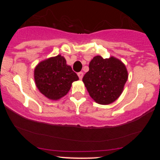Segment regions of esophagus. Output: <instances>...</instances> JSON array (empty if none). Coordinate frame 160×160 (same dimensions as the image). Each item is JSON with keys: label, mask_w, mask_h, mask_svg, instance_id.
<instances>
[{"label": "esophagus", "mask_w": 160, "mask_h": 160, "mask_svg": "<svg viewBox=\"0 0 160 160\" xmlns=\"http://www.w3.org/2000/svg\"><path fill=\"white\" fill-rule=\"evenodd\" d=\"M78 75L79 78H80V80H82V77H83V73H82V72H79L78 74Z\"/></svg>", "instance_id": "1"}]
</instances>
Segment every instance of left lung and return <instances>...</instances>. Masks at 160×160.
Returning a JSON list of instances; mask_svg holds the SVG:
<instances>
[{"label": "left lung", "instance_id": "obj_1", "mask_svg": "<svg viewBox=\"0 0 160 160\" xmlns=\"http://www.w3.org/2000/svg\"><path fill=\"white\" fill-rule=\"evenodd\" d=\"M82 78L88 92L95 102L109 104L117 100L127 81L128 72L122 62L114 57L103 58L97 56Z\"/></svg>", "mask_w": 160, "mask_h": 160}]
</instances>
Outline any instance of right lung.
Masks as SVG:
<instances>
[{"label": "right lung", "mask_w": 160, "mask_h": 160, "mask_svg": "<svg viewBox=\"0 0 160 160\" xmlns=\"http://www.w3.org/2000/svg\"><path fill=\"white\" fill-rule=\"evenodd\" d=\"M38 89L51 100H58L68 92L72 82L79 80L61 55L40 62L34 69Z\"/></svg>", "instance_id": "right-lung-1"}]
</instances>
